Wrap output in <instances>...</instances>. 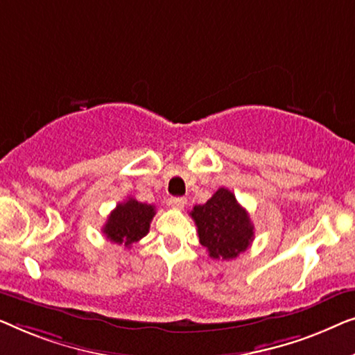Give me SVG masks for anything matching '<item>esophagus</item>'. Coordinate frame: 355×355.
Returning a JSON list of instances; mask_svg holds the SVG:
<instances>
[{
    "label": "esophagus",
    "instance_id": "1",
    "mask_svg": "<svg viewBox=\"0 0 355 355\" xmlns=\"http://www.w3.org/2000/svg\"><path fill=\"white\" fill-rule=\"evenodd\" d=\"M168 204H171L173 209H183L184 206H187V198H182V196L171 198L168 199Z\"/></svg>",
    "mask_w": 355,
    "mask_h": 355
}]
</instances>
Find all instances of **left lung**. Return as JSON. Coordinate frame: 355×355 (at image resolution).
Wrapping results in <instances>:
<instances>
[{
  "mask_svg": "<svg viewBox=\"0 0 355 355\" xmlns=\"http://www.w3.org/2000/svg\"><path fill=\"white\" fill-rule=\"evenodd\" d=\"M198 227L199 243L212 259L238 257L251 246L254 225L249 214L227 188H218L206 204L189 212Z\"/></svg>",
  "mask_w": 355,
  "mask_h": 355,
  "instance_id": "obj_1",
  "label": "left lung"
}]
</instances>
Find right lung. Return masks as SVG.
<instances>
[{"mask_svg":"<svg viewBox=\"0 0 355 355\" xmlns=\"http://www.w3.org/2000/svg\"><path fill=\"white\" fill-rule=\"evenodd\" d=\"M154 214L156 207L151 204L138 202L137 199L128 198L127 201L119 202L111 212L106 225L103 227V233L109 241L130 248L133 243L146 236Z\"/></svg>","mask_w":355,"mask_h":355,"instance_id":"1","label":"right lung"}]
</instances>
